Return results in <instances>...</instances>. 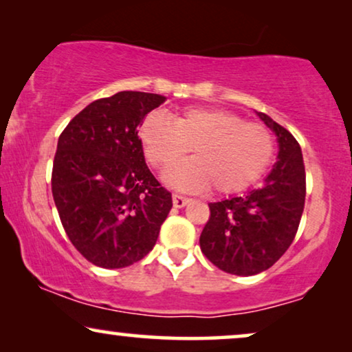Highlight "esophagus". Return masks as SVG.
Returning <instances> with one entry per match:
<instances>
[{
  "label": "esophagus",
  "mask_w": 352,
  "mask_h": 352,
  "mask_svg": "<svg viewBox=\"0 0 352 352\" xmlns=\"http://www.w3.org/2000/svg\"><path fill=\"white\" fill-rule=\"evenodd\" d=\"M172 201H173V206H175V208H185V206L188 204L191 199L186 198V196H182V195H173Z\"/></svg>",
  "instance_id": "1"
}]
</instances>
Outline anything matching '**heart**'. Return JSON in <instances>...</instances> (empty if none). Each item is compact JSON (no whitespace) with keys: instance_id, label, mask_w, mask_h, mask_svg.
I'll list each match as a JSON object with an SVG mask.
<instances>
[{"instance_id":"heart-1","label":"heart","mask_w":352,"mask_h":352,"mask_svg":"<svg viewBox=\"0 0 352 352\" xmlns=\"http://www.w3.org/2000/svg\"><path fill=\"white\" fill-rule=\"evenodd\" d=\"M138 138L144 157L157 170H166L191 149V161L164 175L168 185L184 191L210 186L219 195L238 193L264 175L275 154L269 129L215 107H190L168 120L149 114Z\"/></svg>"}]
</instances>
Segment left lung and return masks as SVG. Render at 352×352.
I'll list each match as a JSON object with an SVG mask.
<instances>
[{"mask_svg":"<svg viewBox=\"0 0 352 352\" xmlns=\"http://www.w3.org/2000/svg\"><path fill=\"white\" fill-rule=\"evenodd\" d=\"M261 120L277 135L278 161L261 188L210 203L199 236L203 254L227 274L250 277L269 269L296 236L306 199V172L296 138L264 112Z\"/></svg>","mask_w":352,"mask_h":352,"instance_id":"8db88e82","label":"left lung"}]
</instances>
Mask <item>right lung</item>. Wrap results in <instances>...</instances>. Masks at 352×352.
I'll list each match as a JSON object with an SVG mask.
<instances>
[{
	"label": "right lung",
	"mask_w": 352,
	"mask_h": 352,
	"mask_svg": "<svg viewBox=\"0 0 352 352\" xmlns=\"http://www.w3.org/2000/svg\"><path fill=\"white\" fill-rule=\"evenodd\" d=\"M166 96L119 91L78 112L58 140L51 190L77 251L102 269L142 261L156 245L172 195L144 162L138 127Z\"/></svg>",
	"instance_id": "add662e5"
}]
</instances>
